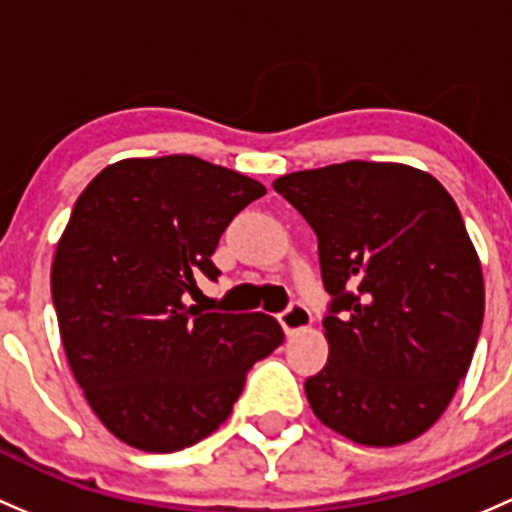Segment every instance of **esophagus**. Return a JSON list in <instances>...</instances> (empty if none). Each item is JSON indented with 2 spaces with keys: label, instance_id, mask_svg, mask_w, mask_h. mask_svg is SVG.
Instances as JSON below:
<instances>
[{
  "label": "esophagus",
  "instance_id": "obj_1",
  "mask_svg": "<svg viewBox=\"0 0 512 512\" xmlns=\"http://www.w3.org/2000/svg\"><path fill=\"white\" fill-rule=\"evenodd\" d=\"M278 320H281L283 330H286L288 335H295L313 323V313L308 310V305H303L300 300H293V303L278 315Z\"/></svg>",
  "mask_w": 512,
  "mask_h": 512
}]
</instances>
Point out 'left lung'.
<instances>
[{"label": "left lung", "instance_id": "left-lung-1", "mask_svg": "<svg viewBox=\"0 0 512 512\" xmlns=\"http://www.w3.org/2000/svg\"><path fill=\"white\" fill-rule=\"evenodd\" d=\"M318 236L328 365L305 379L325 426L365 446L436 424L483 325L481 261L451 194L394 162H342L273 182Z\"/></svg>", "mask_w": 512, "mask_h": 512}]
</instances>
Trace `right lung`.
Here are the masks:
<instances>
[{
  "mask_svg": "<svg viewBox=\"0 0 512 512\" xmlns=\"http://www.w3.org/2000/svg\"><path fill=\"white\" fill-rule=\"evenodd\" d=\"M256 179L192 155L120 160L83 189L51 298L73 377L105 429L140 451L192 446L224 424L254 362L283 342L266 313L184 303Z\"/></svg>",
  "mask_w": 512,
  "mask_h": 512,
  "instance_id": "add662e5",
  "label": "right lung"
}]
</instances>
